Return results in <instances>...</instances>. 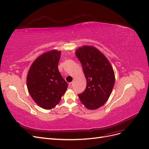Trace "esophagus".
<instances>
[{
	"label": "esophagus",
	"mask_w": 149,
	"mask_h": 149,
	"mask_svg": "<svg viewBox=\"0 0 149 149\" xmlns=\"http://www.w3.org/2000/svg\"><path fill=\"white\" fill-rule=\"evenodd\" d=\"M73 83L72 82H70V83H69V87H70V88H71V87H72V86H73Z\"/></svg>",
	"instance_id": "esophagus-1"
}]
</instances>
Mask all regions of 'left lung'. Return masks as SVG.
Here are the masks:
<instances>
[{
  "label": "left lung",
  "instance_id": "8db88e82",
  "mask_svg": "<svg viewBox=\"0 0 149 149\" xmlns=\"http://www.w3.org/2000/svg\"><path fill=\"white\" fill-rule=\"evenodd\" d=\"M87 80L85 91L78 95L88 109H96L108 100L114 86V70L107 58L98 49L84 46L76 51Z\"/></svg>",
  "mask_w": 149,
  "mask_h": 149
}]
</instances>
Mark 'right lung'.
<instances>
[{"instance_id": "1", "label": "right lung", "mask_w": 149, "mask_h": 149, "mask_svg": "<svg viewBox=\"0 0 149 149\" xmlns=\"http://www.w3.org/2000/svg\"><path fill=\"white\" fill-rule=\"evenodd\" d=\"M61 52L47 51L32 64L27 76L29 93L38 106L51 109L59 103L68 87L58 70Z\"/></svg>"}]
</instances>
